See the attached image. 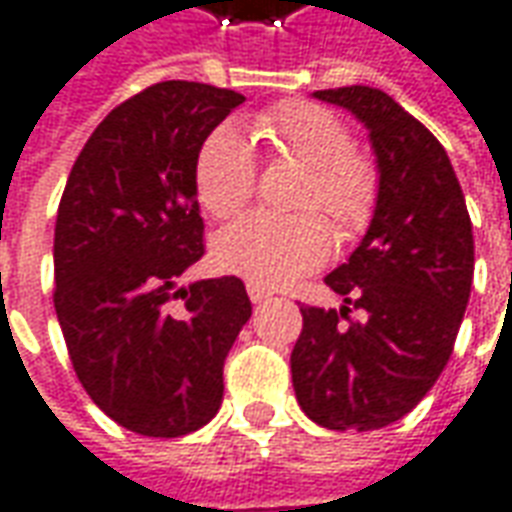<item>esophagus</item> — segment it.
<instances>
[{"instance_id":"obj_1","label":"esophagus","mask_w":512,"mask_h":512,"mask_svg":"<svg viewBox=\"0 0 512 512\" xmlns=\"http://www.w3.org/2000/svg\"><path fill=\"white\" fill-rule=\"evenodd\" d=\"M248 295H250V301L259 303L264 301V298H270V287H264V284H259V281H248Z\"/></svg>"}]
</instances>
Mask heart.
<instances>
[{
	"label": "heart",
	"instance_id": "heart-1",
	"mask_svg": "<svg viewBox=\"0 0 512 512\" xmlns=\"http://www.w3.org/2000/svg\"><path fill=\"white\" fill-rule=\"evenodd\" d=\"M256 130L270 150L306 167L292 214H250L214 239L220 267L259 284H284L329 259L334 231L359 236L379 203V175L357 150L354 133L340 116L306 100H281L256 116ZM259 167L248 139L231 125L214 128L195 158V192L217 220H234L256 195ZM323 210L322 215L319 211Z\"/></svg>",
	"mask_w": 512,
	"mask_h": 512
}]
</instances>
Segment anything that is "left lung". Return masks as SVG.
I'll return each mask as SVG.
<instances>
[{"mask_svg":"<svg viewBox=\"0 0 512 512\" xmlns=\"http://www.w3.org/2000/svg\"><path fill=\"white\" fill-rule=\"evenodd\" d=\"M315 97L368 125L379 203L362 245L326 276L343 309L301 306L292 387L315 424L368 432L404 418L446 368L471 295L474 234L443 144L390 94L343 86Z\"/></svg>","mask_w":512,"mask_h":512,"instance_id":"1","label":"left lung"}]
</instances>
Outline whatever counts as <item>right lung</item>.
<instances>
[{
    "label": "right lung",
    "mask_w": 512,
    "mask_h": 512,
    "mask_svg": "<svg viewBox=\"0 0 512 512\" xmlns=\"http://www.w3.org/2000/svg\"><path fill=\"white\" fill-rule=\"evenodd\" d=\"M245 97L164 80L88 136L55 222V315L91 401L136 435L181 438L217 415L250 298L242 278L175 287L203 259L195 158Z\"/></svg>",
    "instance_id": "add662e5"
}]
</instances>
